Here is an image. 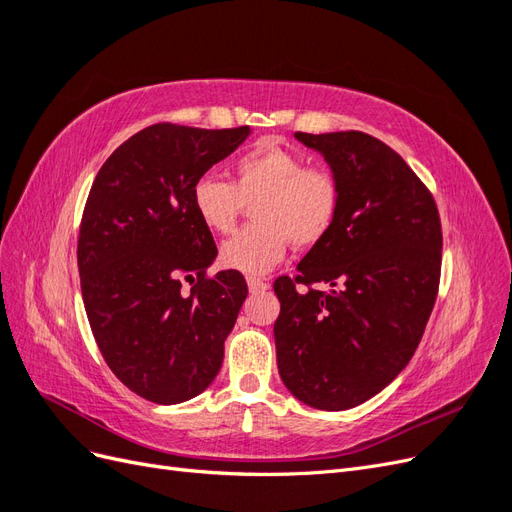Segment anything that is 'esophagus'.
Masks as SVG:
<instances>
[{
    "label": "esophagus",
    "mask_w": 512,
    "mask_h": 512,
    "mask_svg": "<svg viewBox=\"0 0 512 512\" xmlns=\"http://www.w3.org/2000/svg\"><path fill=\"white\" fill-rule=\"evenodd\" d=\"M247 288H250V292H265L269 290V284L265 280H260V277L250 275L247 277Z\"/></svg>",
    "instance_id": "esophagus-1"
}]
</instances>
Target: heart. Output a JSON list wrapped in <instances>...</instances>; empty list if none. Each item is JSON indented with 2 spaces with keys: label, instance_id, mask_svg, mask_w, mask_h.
Here are the masks:
<instances>
[{
  "label": "heart",
  "instance_id": "1",
  "mask_svg": "<svg viewBox=\"0 0 512 512\" xmlns=\"http://www.w3.org/2000/svg\"><path fill=\"white\" fill-rule=\"evenodd\" d=\"M254 203V222L228 239L220 258L243 273H267L286 256L288 243L314 247L329 237L342 211V183L327 166L305 164L297 151L262 141L232 162V181L215 175L192 185L200 224L218 235L235 230Z\"/></svg>",
  "mask_w": 512,
  "mask_h": 512
}]
</instances>
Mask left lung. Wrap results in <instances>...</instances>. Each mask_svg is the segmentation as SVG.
I'll return each instance as SVG.
<instances>
[{"label":"left lung","instance_id":"left-lung-1","mask_svg":"<svg viewBox=\"0 0 512 512\" xmlns=\"http://www.w3.org/2000/svg\"><path fill=\"white\" fill-rule=\"evenodd\" d=\"M294 136L342 183L329 237L277 277V369L318 410H348L408 365L438 297L442 224L427 185L397 151L365 132Z\"/></svg>","mask_w":512,"mask_h":512}]
</instances>
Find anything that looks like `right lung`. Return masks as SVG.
Wrapping results in <instances>:
<instances>
[{
  "mask_svg": "<svg viewBox=\"0 0 512 512\" xmlns=\"http://www.w3.org/2000/svg\"><path fill=\"white\" fill-rule=\"evenodd\" d=\"M247 134L153 123L108 156L89 190L76 245L89 327L113 374L153 404L207 389L247 297L239 271L207 273L218 247L192 207L194 181Z\"/></svg>",
  "mask_w": 512,
  "mask_h": 512,
  "instance_id": "add662e5",
  "label": "right lung"
}]
</instances>
